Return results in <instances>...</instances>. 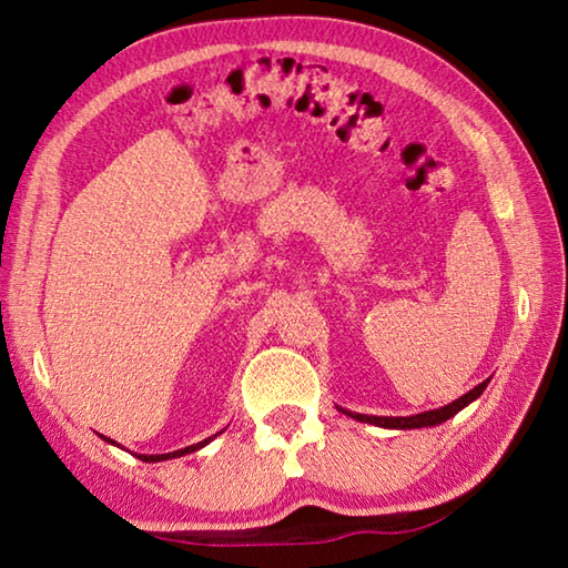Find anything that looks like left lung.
Wrapping results in <instances>:
<instances>
[{
  "label": "left lung",
  "instance_id": "8db88e82",
  "mask_svg": "<svg viewBox=\"0 0 568 568\" xmlns=\"http://www.w3.org/2000/svg\"><path fill=\"white\" fill-rule=\"evenodd\" d=\"M489 379H484L481 385H477L474 389H469L467 395H462L459 399L449 402V405L439 407V409H429V412H419V415H409V417H375V415H359V412H349L337 407L339 412H345L347 417H353L357 422H367V425H375V427H385V429H419V427H435L442 425V422H447L449 417H455L457 412H462L467 405H471L474 399H477L484 389H487Z\"/></svg>",
  "mask_w": 568,
  "mask_h": 568
}]
</instances>
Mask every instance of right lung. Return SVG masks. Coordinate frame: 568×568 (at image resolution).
Here are the masks:
<instances>
[{
    "mask_svg": "<svg viewBox=\"0 0 568 568\" xmlns=\"http://www.w3.org/2000/svg\"><path fill=\"white\" fill-rule=\"evenodd\" d=\"M221 435V432H219ZM219 435H213V437H209V439H203V442H199V445H191V447H183V449H176V452H169V455H136L141 462H166V459H176V457H185V455H191V452H195V449H201V447H205L209 445V442H213L215 437ZM106 439V437H104ZM109 445H116V442L113 439H106Z\"/></svg>",
    "mask_w": 568,
    "mask_h": 568,
    "instance_id": "1",
    "label": "right lung"
}]
</instances>
